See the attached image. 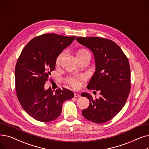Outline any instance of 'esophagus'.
<instances>
[{
  "mask_svg": "<svg viewBox=\"0 0 149 149\" xmlns=\"http://www.w3.org/2000/svg\"><path fill=\"white\" fill-rule=\"evenodd\" d=\"M80 97V95L79 93H74V97L78 98V97Z\"/></svg>",
  "mask_w": 149,
  "mask_h": 149,
  "instance_id": "esophagus-1",
  "label": "esophagus"
}]
</instances>
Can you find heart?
Returning a JSON list of instances; mask_svg holds the SVG:
<instances>
[{"mask_svg":"<svg viewBox=\"0 0 149 149\" xmlns=\"http://www.w3.org/2000/svg\"><path fill=\"white\" fill-rule=\"evenodd\" d=\"M64 57V53L62 52L59 54L56 60V64L58 65L62 60V58ZM76 57L77 59H80L83 58H91V54L89 51L86 49H80L77 51L76 54ZM84 79V77L83 76H79L75 77H71L68 80V83L71 86L74 88H79L80 86V81Z\"/></svg>","mask_w":149,"mask_h":149,"instance_id":"b5f03b06","label":"heart"}]
</instances>
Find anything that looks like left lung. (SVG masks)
<instances>
[{
	"label": "left lung",
	"instance_id": "left-lung-1",
	"mask_svg": "<svg viewBox=\"0 0 149 149\" xmlns=\"http://www.w3.org/2000/svg\"><path fill=\"white\" fill-rule=\"evenodd\" d=\"M76 40L89 49L94 56L95 71L87 88L100 92L98 99H93L89 93H81L90 101L82 114L93 123L107 122L120 112L128 98L130 89L129 62L120 46L109 39L91 37H77Z\"/></svg>",
	"mask_w": 149,
	"mask_h": 149
}]
</instances>
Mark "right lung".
<instances>
[{
	"instance_id": "right-lung-1",
	"label": "right lung",
	"mask_w": 149,
	"mask_h": 149,
	"mask_svg": "<svg viewBox=\"0 0 149 149\" xmlns=\"http://www.w3.org/2000/svg\"><path fill=\"white\" fill-rule=\"evenodd\" d=\"M75 37L43 34L33 38L21 52L15 68L16 94L25 111L37 121L57 119L63 103L74 97L73 92L67 89L54 92L44 86L56 68L57 57Z\"/></svg>"
}]
</instances>
